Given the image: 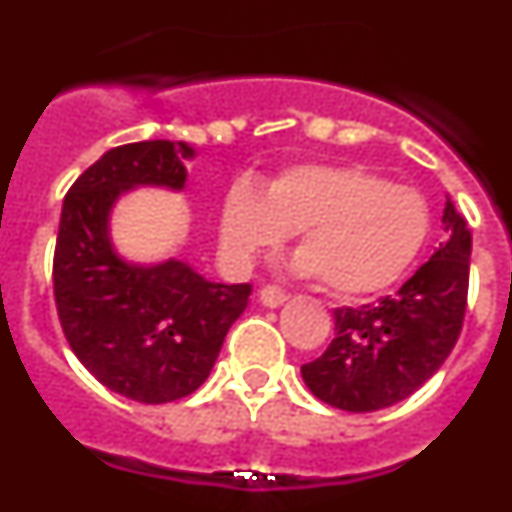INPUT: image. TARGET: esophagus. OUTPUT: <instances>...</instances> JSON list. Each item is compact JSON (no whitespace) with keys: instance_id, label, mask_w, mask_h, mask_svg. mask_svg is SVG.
I'll list each match as a JSON object with an SVG mask.
<instances>
[{"instance_id":"1","label":"esophagus","mask_w":512,"mask_h":512,"mask_svg":"<svg viewBox=\"0 0 512 512\" xmlns=\"http://www.w3.org/2000/svg\"><path fill=\"white\" fill-rule=\"evenodd\" d=\"M259 297H261V305L264 307H279L289 300L287 292H284L282 287H277V284H266V287H261Z\"/></svg>"}]
</instances>
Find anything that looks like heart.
I'll use <instances>...</instances> for the list:
<instances>
[{
	"mask_svg": "<svg viewBox=\"0 0 512 512\" xmlns=\"http://www.w3.org/2000/svg\"><path fill=\"white\" fill-rule=\"evenodd\" d=\"M223 241L248 259L297 235V271L333 297H369L418 261L431 235L423 194L354 164H302L266 182L261 197L235 187L220 217Z\"/></svg>",
	"mask_w": 512,
	"mask_h": 512,
	"instance_id": "heart-1",
	"label": "heart"
}]
</instances>
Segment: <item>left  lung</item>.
I'll return each instance as SVG.
<instances>
[{"instance_id": "8db88e82", "label": "left lung", "mask_w": 512, "mask_h": 512, "mask_svg": "<svg viewBox=\"0 0 512 512\" xmlns=\"http://www.w3.org/2000/svg\"><path fill=\"white\" fill-rule=\"evenodd\" d=\"M441 223L446 241L397 295L333 312L336 338L323 356L302 366V379L318 400L346 413L390 408L449 359L467 310L472 233L451 200Z\"/></svg>"}]
</instances>
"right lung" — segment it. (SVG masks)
<instances>
[{
    "label": "right lung",
    "mask_w": 512,
    "mask_h": 512,
    "mask_svg": "<svg viewBox=\"0 0 512 512\" xmlns=\"http://www.w3.org/2000/svg\"><path fill=\"white\" fill-rule=\"evenodd\" d=\"M194 148L171 140L117 146L69 189L53 256V292L76 359L117 395L146 405L192 395L215 366L251 284L210 282L182 259L135 264L110 238L125 192H182Z\"/></svg>",
    "instance_id": "obj_1"
}]
</instances>
